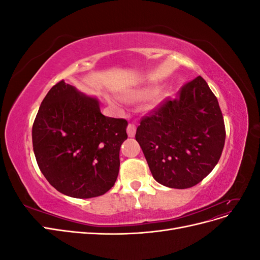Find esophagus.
Instances as JSON below:
<instances>
[{
  "instance_id": "esophagus-1",
  "label": "esophagus",
  "mask_w": 260,
  "mask_h": 260,
  "mask_svg": "<svg viewBox=\"0 0 260 260\" xmlns=\"http://www.w3.org/2000/svg\"><path fill=\"white\" fill-rule=\"evenodd\" d=\"M136 131H137L136 124L129 123L128 127H127V133H128V136H129L130 138H133V137H135V135H136Z\"/></svg>"
}]
</instances>
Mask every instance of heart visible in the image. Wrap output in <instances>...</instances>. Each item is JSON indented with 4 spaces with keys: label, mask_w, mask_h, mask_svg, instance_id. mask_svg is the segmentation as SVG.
I'll use <instances>...</instances> for the list:
<instances>
[{
    "label": "heart",
    "mask_w": 260,
    "mask_h": 260,
    "mask_svg": "<svg viewBox=\"0 0 260 260\" xmlns=\"http://www.w3.org/2000/svg\"><path fill=\"white\" fill-rule=\"evenodd\" d=\"M153 94H154V92L151 91V90H144V91L138 92V93L136 94V98L142 100V99H146V98H148V96L153 95ZM165 94H167V93H165Z\"/></svg>",
    "instance_id": "heart-1"
}]
</instances>
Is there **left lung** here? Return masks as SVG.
Masks as SVG:
<instances>
[{
	"label": "left lung",
	"mask_w": 260,
	"mask_h": 260,
	"mask_svg": "<svg viewBox=\"0 0 260 260\" xmlns=\"http://www.w3.org/2000/svg\"><path fill=\"white\" fill-rule=\"evenodd\" d=\"M136 140L157 182L172 188L200 183L215 168L225 141L218 100L201 76L166 99L137 129Z\"/></svg>",
	"instance_id": "8db88e82"
}]
</instances>
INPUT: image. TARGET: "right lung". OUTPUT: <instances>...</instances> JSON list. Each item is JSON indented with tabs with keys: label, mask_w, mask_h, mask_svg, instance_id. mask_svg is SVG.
Segmentation results:
<instances>
[{
	"label": "right lung",
	"mask_w": 260,
	"mask_h": 260,
	"mask_svg": "<svg viewBox=\"0 0 260 260\" xmlns=\"http://www.w3.org/2000/svg\"><path fill=\"white\" fill-rule=\"evenodd\" d=\"M127 125L122 118L102 114L95 98L61 80L46 94L32 125L38 166L53 187L70 198L103 195L117 180Z\"/></svg>",
	"instance_id": "obj_1"
}]
</instances>
